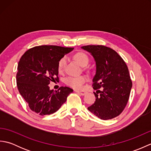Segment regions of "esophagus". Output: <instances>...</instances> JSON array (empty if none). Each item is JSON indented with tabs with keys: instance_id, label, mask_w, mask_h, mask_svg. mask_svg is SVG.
Returning <instances> with one entry per match:
<instances>
[{
	"instance_id": "esophagus-1",
	"label": "esophagus",
	"mask_w": 151,
	"mask_h": 151,
	"mask_svg": "<svg viewBox=\"0 0 151 151\" xmlns=\"http://www.w3.org/2000/svg\"><path fill=\"white\" fill-rule=\"evenodd\" d=\"M76 92L78 94H79V95H86V91H76Z\"/></svg>"
}]
</instances>
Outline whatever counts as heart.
<instances>
[{
  "mask_svg": "<svg viewBox=\"0 0 151 151\" xmlns=\"http://www.w3.org/2000/svg\"><path fill=\"white\" fill-rule=\"evenodd\" d=\"M74 58L80 65L82 67H85L88 64L89 58L88 56L84 52H77L74 56ZM67 59L65 57H62L58 63V71L60 73H62L65 68ZM87 81V78L85 76H70L65 79V83L67 85L75 89H81L84 86V83Z\"/></svg>",
  "mask_w": 151,
  "mask_h": 151,
  "instance_id": "b5f03b06",
  "label": "heart"
}]
</instances>
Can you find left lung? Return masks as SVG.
<instances>
[{"instance_id": "1", "label": "left lung", "mask_w": 151, "mask_h": 151, "mask_svg": "<svg viewBox=\"0 0 151 151\" xmlns=\"http://www.w3.org/2000/svg\"><path fill=\"white\" fill-rule=\"evenodd\" d=\"M96 62V75L93 79L94 89H102L100 94L94 92L95 101L88 108L101 119H111L124 110L132 86L126 63L117 52L104 45H86Z\"/></svg>"}]
</instances>
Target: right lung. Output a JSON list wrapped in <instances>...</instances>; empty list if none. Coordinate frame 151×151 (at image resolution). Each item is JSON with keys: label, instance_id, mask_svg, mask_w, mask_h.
I'll return each mask as SVG.
<instances>
[{"label": "right lung", "instance_id": "right-lung-1", "mask_svg": "<svg viewBox=\"0 0 151 151\" xmlns=\"http://www.w3.org/2000/svg\"><path fill=\"white\" fill-rule=\"evenodd\" d=\"M73 49L56 45H40L28 49L19 60L16 75L17 89L30 110L50 115L59 110L73 91L69 87L50 90V82H59L58 61Z\"/></svg>", "mask_w": 151, "mask_h": 151}]
</instances>
